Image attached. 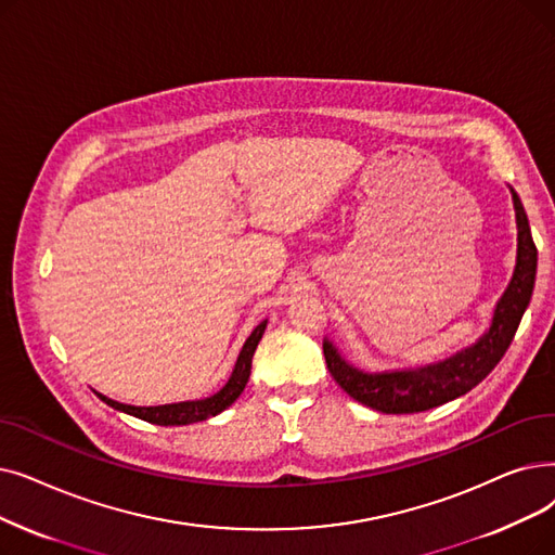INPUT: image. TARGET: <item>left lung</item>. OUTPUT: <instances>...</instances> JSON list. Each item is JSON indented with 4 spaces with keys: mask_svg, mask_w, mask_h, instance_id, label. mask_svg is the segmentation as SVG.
Segmentation results:
<instances>
[{
    "mask_svg": "<svg viewBox=\"0 0 555 555\" xmlns=\"http://www.w3.org/2000/svg\"><path fill=\"white\" fill-rule=\"evenodd\" d=\"M511 195L517 222V258L511 283L499 297L486 333L469 347L438 360V363L383 372H365L351 365L340 349L324 337L328 372L349 397L388 415L422 413L463 397L496 367L513 343L528 304H531L538 274V249L524 204L513 188Z\"/></svg>",
    "mask_w": 555,
    "mask_h": 555,
    "instance_id": "left-lung-1",
    "label": "left lung"
}]
</instances>
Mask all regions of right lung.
<instances>
[{
    "label": "right lung",
    "mask_w": 555,
    "mask_h": 555,
    "mask_svg": "<svg viewBox=\"0 0 555 555\" xmlns=\"http://www.w3.org/2000/svg\"><path fill=\"white\" fill-rule=\"evenodd\" d=\"M264 328H268V320H262L251 331V335L245 340L243 349H240V353H237V360H235L229 380L222 385L218 392L210 395V397L192 399V401H179V403H163V405L119 403V401L108 399L106 395H100V392H98V397L119 413H127V415H133L138 420H144L150 424H158V426H183V424H195V422H204L208 417L220 415L240 395H243L245 385L249 380V374H251V358H254V351L260 343Z\"/></svg>",
    "instance_id": "right-lung-1"
}]
</instances>
